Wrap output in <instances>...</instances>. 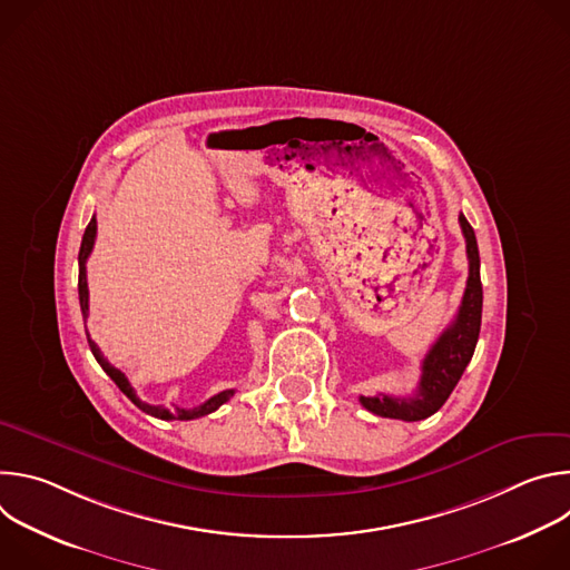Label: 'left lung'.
I'll return each mask as SVG.
<instances>
[{
  "label": "left lung",
  "mask_w": 570,
  "mask_h": 570,
  "mask_svg": "<svg viewBox=\"0 0 570 570\" xmlns=\"http://www.w3.org/2000/svg\"><path fill=\"white\" fill-rule=\"evenodd\" d=\"M460 227L466 240V259H469V277L462 295V304L455 313V320L440 334L429 354L422 361V379L417 392L413 396H361L363 409L379 417L420 422L438 413L453 387L458 385L464 367L469 365L482 317V284H480V255L473 227L460 214Z\"/></svg>",
  "instance_id": "left-lung-1"
}]
</instances>
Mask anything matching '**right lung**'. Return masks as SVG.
Returning a JSON list of instances; mask_svg holds the SVG:
<instances>
[{"mask_svg":"<svg viewBox=\"0 0 570 570\" xmlns=\"http://www.w3.org/2000/svg\"><path fill=\"white\" fill-rule=\"evenodd\" d=\"M95 238H97V218L92 216V220H90L88 227H86L83 240H80V250H78V299H80V311H83V317H88V311H90V302H88V299H90V293H88L86 264H88V257H90V253H92V248H95ZM86 334H88V330H86ZM88 343H90V350H92L97 363H99V365L104 367V372L117 383V387L137 405L139 411H144V413H148V415H153V417H159V420H180V422L198 420V417H205V415L218 411L225 401H229V399L234 396V390H223V392L214 394L212 399H207L205 403L196 405V409H174V411H169V409H165V405H150V403L141 401V399L135 394V390H132V385L128 383L126 374H124L121 370L112 367V365L104 358L101 350H99L97 343L90 338V334H88Z\"/></svg>","mask_w":570,"mask_h":570,"instance_id":"add662e5","label":"right lung"}]
</instances>
